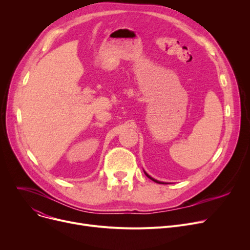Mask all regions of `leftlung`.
I'll return each mask as SVG.
<instances>
[{
    "instance_id": "left-lung-1",
    "label": "left lung",
    "mask_w": 250,
    "mask_h": 250,
    "mask_svg": "<svg viewBox=\"0 0 250 250\" xmlns=\"http://www.w3.org/2000/svg\"><path fill=\"white\" fill-rule=\"evenodd\" d=\"M145 174L150 178V179H152L153 181H155V182H157V183H161V185H166V183H164V182H161V181H158V180H156V179H154V178H152L150 175H148L146 172H145Z\"/></svg>"
}]
</instances>
